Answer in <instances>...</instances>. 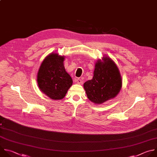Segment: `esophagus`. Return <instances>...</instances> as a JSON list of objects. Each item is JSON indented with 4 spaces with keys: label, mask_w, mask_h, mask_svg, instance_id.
<instances>
[{
    "label": "esophagus",
    "mask_w": 157,
    "mask_h": 157,
    "mask_svg": "<svg viewBox=\"0 0 157 157\" xmlns=\"http://www.w3.org/2000/svg\"><path fill=\"white\" fill-rule=\"evenodd\" d=\"M75 81L78 84H80V85H82V84H83V81L81 78H76V79L75 80Z\"/></svg>",
    "instance_id": "obj_1"
}]
</instances>
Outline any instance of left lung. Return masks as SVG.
<instances>
[{
    "instance_id": "8db88e82",
    "label": "left lung",
    "mask_w": 157,
    "mask_h": 157,
    "mask_svg": "<svg viewBox=\"0 0 157 157\" xmlns=\"http://www.w3.org/2000/svg\"><path fill=\"white\" fill-rule=\"evenodd\" d=\"M96 62L93 77L83 84L88 98L95 104H102L117 96L122 87V78L114 61L103 57Z\"/></svg>"
}]
</instances>
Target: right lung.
I'll return each instance as SVG.
<instances>
[{"label": "right lung", "instance_id": "1", "mask_svg": "<svg viewBox=\"0 0 157 157\" xmlns=\"http://www.w3.org/2000/svg\"><path fill=\"white\" fill-rule=\"evenodd\" d=\"M64 57L57 53L50 54L43 61L37 75L40 90L54 100L64 98L73 83L66 71Z\"/></svg>", "mask_w": 157, "mask_h": 157}]
</instances>
